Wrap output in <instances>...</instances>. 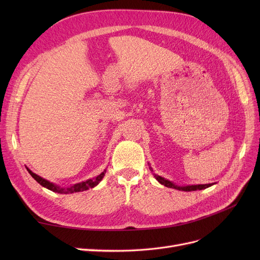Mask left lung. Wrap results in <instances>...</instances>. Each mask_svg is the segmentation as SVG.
<instances>
[{"instance_id": "1", "label": "left lung", "mask_w": 260, "mask_h": 260, "mask_svg": "<svg viewBox=\"0 0 260 260\" xmlns=\"http://www.w3.org/2000/svg\"><path fill=\"white\" fill-rule=\"evenodd\" d=\"M154 177L156 178V180L158 181L159 183L164 184L165 186L167 187H172V188H176V190L179 191H185V192H190V191H196V190H204V188L209 187L212 185V183L209 184H198V185H187V186H178L176 184H174L172 182H170L169 180H166L165 178L158 176V175H154Z\"/></svg>"}]
</instances>
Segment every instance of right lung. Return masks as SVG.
Listing matches in <instances>:
<instances>
[{
    "label": "right lung",
    "mask_w": 260,
    "mask_h": 260,
    "mask_svg": "<svg viewBox=\"0 0 260 260\" xmlns=\"http://www.w3.org/2000/svg\"><path fill=\"white\" fill-rule=\"evenodd\" d=\"M27 170H28L29 174L31 175V177H32L38 183H40L42 186L49 188V190H51L53 192H57V193H61V194L82 192V191L89 190V188H92V187H94V186L98 185L100 183V181L103 179V177L105 176V172H106V170H104L98 177L93 178V179H89V180H86V181H83V182H81V183H77V184L72 185V186H69V187H60V186H57V185H55V184L49 182L48 180H45V179H43L41 177H39L38 175L34 174L32 171L29 170L28 168H27Z\"/></svg>",
    "instance_id": "right-lung-1"
}]
</instances>
